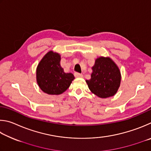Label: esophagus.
Returning <instances> with one entry per match:
<instances>
[{"instance_id":"34e87169","label":"esophagus","mask_w":151,"mask_h":151,"mask_svg":"<svg viewBox=\"0 0 151 151\" xmlns=\"http://www.w3.org/2000/svg\"><path fill=\"white\" fill-rule=\"evenodd\" d=\"M74 76H75V77H76V78H83V76L81 73H78V72L74 73Z\"/></svg>"}]
</instances>
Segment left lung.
Wrapping results in <instances>:
<instances>
[{"label":"left lung","instance_id":"8db88e82","mask_svg":"<svg viewBox=\"0 0 151 151\" xmlns=\"http://www.w3.org/2000/svg\"><path fill=\"white\" fill-rule=\"evenodd\" d=\"M91 79L86 80L92 93L101 98L113 96L121 83V73L117 65L109 58L100 57L92 68Z\"/></svg>","mask_w":151,"mask_h":151}]
</instances>
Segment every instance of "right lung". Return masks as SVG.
Segmentation results:
<instances>
[{
	"mask_svg": "<svg viewBox=\"0 0 151 151\" xmlns=\"http://www.w3.org/2000/svg\"><path fill=\"white\" fill-rule=\"evenodd\" d=\"M60 60L59 54L50 51L44 55L37 67V83L44 93L49 95L62 93L75 78L72 73L63 71Z\"/></svg>",
	"mask_w": 151,
	"mask_h": 151,
	"instance_id": "right-lung-1",
	"label": "right lung"
}]
</instances>
